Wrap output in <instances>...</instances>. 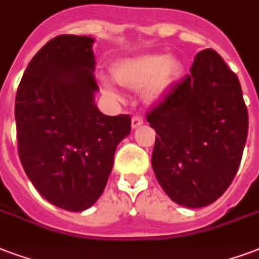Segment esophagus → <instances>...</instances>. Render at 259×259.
<instances>
[{
	"instance_id": "34e87169",
	"label": "esophagus",
	"mask_w": 259,
	"mask_h": 259,
	"mask_svg": "<svg viewBox=\"0 0 259 259\" xmlns=\"http://www.w3.org/2000/svg\"><path fill=\"white\" fill-rule=\"evenodd\" d=\"M143 122L145 121H143V117H142V116H134L131 120V125H132V128L135 130V128L141 127Z\"/></svg>"
}]
</instances>
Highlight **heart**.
Wrapping results in <instances>:
<instances>
[{"instance_id":"obj_1","label":"heart","mask_w":259,"mask_h":259,"mask_svg":"<svg viewBox=\"0 0 259 259\" xmlns=\"http://www.w3.org/2000/svg\"><path fill=\"white\" fill-rule=\"evenodd\" d=\"M182 73V64L174 56L150 53L120 60L112 67V76L118 84L131 90L145 87V97L149 101H158L164 97ZM101 84L108 94L116 97L113 85L108 80Z\"/></svg>"}]
</instances>
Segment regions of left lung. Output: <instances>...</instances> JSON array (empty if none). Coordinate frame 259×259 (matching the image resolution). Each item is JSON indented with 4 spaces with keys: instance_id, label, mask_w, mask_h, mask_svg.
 <instances>
[{
    "instance_id": "8db88e82",
    "label": "left lung",
    "mask_w": 259,
    "mask_h": 259,
    "mask_svg": "<svg viewBox=\"0 0 259 259\" xmlns=\"http://www.w3.org/2000/svg\"><path fill=\"white\" fill-rule=\"evenodd\" d=\"M146 118L157 132L151 165L166 195L186 207L219 199L238 172L248 132L242 87L221 56L199 52Z\"/></svg>"
}]
</instances>
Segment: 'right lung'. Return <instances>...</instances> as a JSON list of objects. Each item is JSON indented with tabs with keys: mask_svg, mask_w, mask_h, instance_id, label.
<instances>
[{
	"mask_svg": "<svg viewBox=\"0 0 259 259\" xmlns=\"http://www.w3.org/2000/svg\"><path fill=\"white\" fill-rule=\"evenodd\" d=\"M94 38L58 35L35 54L17 89V150L40 195L83 211L104 192L116 147L131 132L128 114L94 104Z\"/></svg>",
	"mask_w": 259,
	"mask_h": 259,
	"instance_id": "1",
	"label": "right lung"
}]
</instances>
